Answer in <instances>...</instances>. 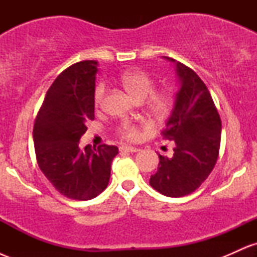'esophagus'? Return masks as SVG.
Masks as SVG:
<instances>
[{
  "label": "esophagus",
  "mask_w": 257,
  "mask_h": 257,
  "mask_svg": "<svg viewBox=\"0 0 257 257\" xmlns=\"http://www.w3.org/2000/svg\"><path fill=\"white\" fill-rule=\"evenodd\" d=\"M119 151H120V152H131V153H135V152L140 151V150L137 149V147H133V146H120V147H119Z\"/></svg>",
  "instance_id": "obj_1"
}]
</instances>
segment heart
Instances as JSON below:
<instances>
[{
    "label": "heart",
    "mask_w": 257,
    "mask_h": 257,
    "mask_svg": "<svg viewBox=\"0 0 257 257\" xmlns=\"http://www.w3.org/2000/svg\"><path fill=\"white\" fill-rule=\"evenodd\" d=\"M118 83L124 88L126 93L137 101H143L147 96L149 98V107L151 111L157 116L166 114L169 111L172 106V96L169 93H154L155 90V82L153 79L147 75L146 72L141 70H129L124 71L118 76ZM106 94V84L104 82L96 85L94 90V104L96 107H99L102 104ZM120 133L126 139H137L139 137L138 128L135 125L124 123L120 126Z\"/></svg>",
    "instance_id": "heart-1"
}]
</instances>
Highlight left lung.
<instances>
[{
	"label": "left lung",
	"mask_w": 257,
	"mask_h": 257,
	"mask_svg": "<svg viewBox=\"0 0 257 257\" xmlns=\"http://www.w3.org/2000/svg\"><path fill=\"white\" fill-rule=\"evenodd\" d=\"M175 64L176 91L173 110L163 131L173 141L172 157L158 155L159 166L150 185L167 197L193 192L208 178L217 161L221 119L204 82L193 70L172 58Z\"/></svg>",
	"instance_id": "8db88e82"
}]
</instances>
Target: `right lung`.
I'll list each match as a JSON object with an SVG mask.
<instances>
[{
  "mask_svg": "<svg viewBox=\"0 0 257 257\" xmlns=\"http://www.w3.org/2000/svg\"><path fill=\"white\" fill-rule=\"evenodd\" d=\"M98 61L73 64L55 78L37 114L34 144L40 169L55 188L71 199L95 198L107 187L118 147L79 146L94 119Z\"/></svg>",
  "mask_w": 257,
  "mask_h": 257,
  "instance_id": "add662e5",
  "label": "right lung"
}]
</instances>
